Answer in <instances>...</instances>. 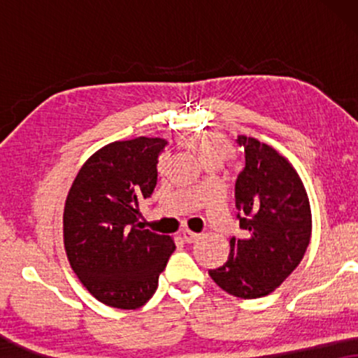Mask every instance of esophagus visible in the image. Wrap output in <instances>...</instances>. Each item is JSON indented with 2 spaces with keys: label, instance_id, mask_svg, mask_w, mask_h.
<instances>
[{
  "label": "esophagus",
  "instance_id": "esophagus-1",
  "mask_svg": "<svg viewBox=\"0 0 358 358\" xmlns=\"http://www.w3.org/2000/svg\"><path fill=\"white\" fill-rule=\"evenodd\" d=\"M199 236L200 234H197V233H194V231H190V229H184L182 231V238H184V241L185 243H194V241H197L199 239Z\"/></svg>",
  "mask_w": 358,
  "mask_h": 358
}]
</instances>
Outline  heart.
<instances>
[{
    "label": "heart",
    "instance_id": "b5f03b06",
    "mask_svg": "<svg viewBox=\"0 0 358 358\" xmlns=\"http://www.w3.org/2000/svg\"><path fill=\"white\" fill-rule=\"evenodd\" d=\"M182 145L199 156L202 163L208 161H218L222 163L231 155V145L224 136L218 134H199L185 136Z\"/></svg>",
    "mask_w": 358,
    "mask_h": 358
}]
</instances>
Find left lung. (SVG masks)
<instances>
[{"mask_svg":"<svg viewBox=\"0 0 358 358\" xmlns=\"http://www.w3.org/2000/svg\"><path fill=\"white\" fill-rule=\"evenodd\" d=\"M244 168L234 184L236 220L244 236L229 239V256L208 271L229 295L252 300L272 293L305 256L311 210L301 179L272 146L238 136Z\"/></svg>","mask_w":358,"mask_h":358,"instance_id":"obj_1","label":"left lung"}]
</instances>
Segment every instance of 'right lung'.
<instances>
[{
    "instance_id": "right-lung-1",
    "label": "right lung",
    "mask_w": 358,
    "mask_h": 358,
    "mask_svg": "<svg viewBox=\"0 0 358 358\" xmlns=\"http://www.w3.org/2000/svg\"><path fill=\"white\" fill-rule=\"evenodd\" d=\"M168 141H115L86 161L68 192L63 238L71 268L107 306L135 310L153 296L174 243L140 229L138 203L151 197Z\"/></svg>"
}]
</instances>
